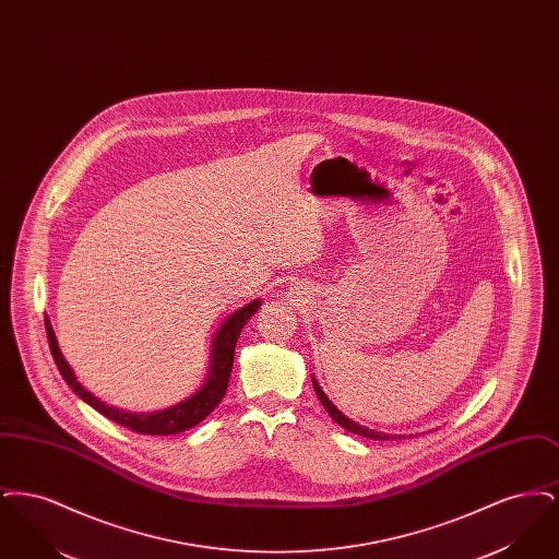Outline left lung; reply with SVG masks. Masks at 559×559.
Masks as SVG:
<instances>
[{
    "instance_id": "obj_1",
    "label": "left lung",
    "mask_w": 559,
    "mask_h": 559,
    "mask_svg": "<svg viewBox=\"0 0 559 559\" xmlns=\"http://www.w3.org/2000/svg\"><path fill=\"white\" fill-rule=\"evenodd\" d=\"M312 383H314V392H317V396H319L320 402H322V406L326 408V413L340 424L342 427H346L347 431H354V433H358V436H362V438H372V440H396L400 436H388V433H379V431H372V429H367V427L358 426V424H354V421H349L344 413H340L337 411V406H333V402L324 396V392L320 390L319 383L312 379Z\"/></svg>"
}]
</instances>
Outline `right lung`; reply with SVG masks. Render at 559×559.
<instances>
[{
  "instance_id": "obj_1",
  "label": "right lung",
  "mask_w": 559,
  "mask_h": 559,
  "mask_svg": "<svg viewBox=\"0 0 559 559\" xmlns=\"http://www.w3.org/2000/svg\"><path fill=\"white\" fill-rule=\"evenodd\" d=\"M260 301L253 299L251 304L242 306L235 314H230L226 322L222 324V329L215 335L213 342V360L212 371L205 381V385L190 399L165 408L159 413H151V415H133V413H123L117 411L112 406H107L105 402L94 399L87 390H83L75 374L71 371V367L67 365V360L60 354V347L56 344L52 326L46 319V333H48V344L52 349L53 362L58 367L60 374L64 377V381L69 383V388L85 400L90 406H94L100 415H105L110 421L119 424V426L128 427L135 433H146V436H169V433H180L185 429L201 424L213 408L219 404V400L224 399L226 388H228V379L233 372V362H235V346L239 342L240 329L245 326V322L251 319V314H255Z\"/></svg>"
}]
</instances>
